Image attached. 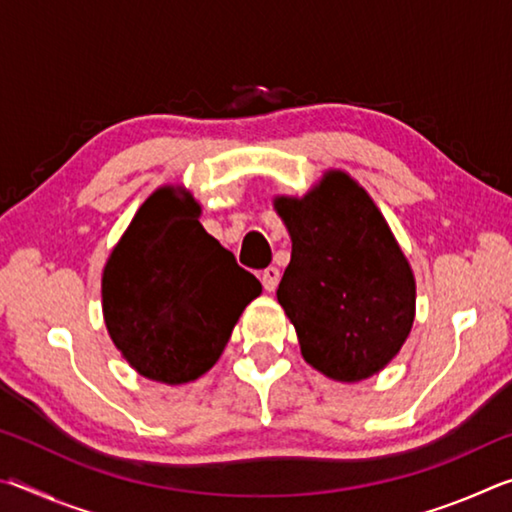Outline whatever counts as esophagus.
<instances>
[{
  "label": "esophagus",
  "mask_w": 512,
  "mask_h": 512,
  "mask_svg": "<svg viewBox=\"0 0 512 512\" xmlns=\"http://www.w3.org/2000/svg\"><path fill=\"white\" fill-rule=\"evenodd\" d=\"M280 277H282V275H280V268H277V266H268V268H264L262 275H259V280H262L266 291H275L277 284H280Z\"/></svg>",
  "instance_id": "esophagus-1"
}]
</instances>
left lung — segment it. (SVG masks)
<instances>
[{"instance_id":"obj_1","label":"left lung","mask_w":512,"mask_h":512,"mask_svg":"<svg viewBox=\"0 0 512 512\" xmlns=\"http://www.w3.org/2000/svg\"><path fill=\"white\" fill-rule=\"evenodd\" d=\"M291 262L277 300L302 357L336 381L375 375L400 352L415 314L411 266L370 196L341 171L305 198H277Z\"/></svg>"}]
</instances>
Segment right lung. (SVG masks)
<instances>
[{"instance_id":"right-lung-1","label":"right lung","mask_w":512,"mask_h":512,"mask_svg":"<svg viewBox=\"0 0 512 512\" xmlns=\"http://www.w3.org/2000/svg\"><path fill=\"white\" fill-rule=\"evenodd\" d=\"M194 198L158 189L121 237L103 271V318L140 375L185 384L210 370L241 311L262 293L198 221Z\"/></svg>"}]
</instances>
